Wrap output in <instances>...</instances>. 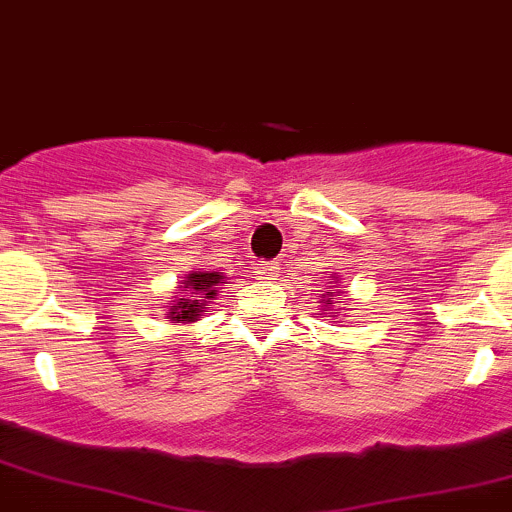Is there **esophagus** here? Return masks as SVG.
I'll use <instances>...</instances> for the list:
<instances>
[{"mask_svg": "<svg viewBox=\"0 0 512 512\" xmlns=\"http://www.w3.org/2000/svg\"><path fill=\"white\" fill-rule=\"evenodd\" d=\"M278 273V266L273 261H258V263H254V276L256 278H268V281H271L273 276H276Z\"/></svg>", "mask_w": 512, "mask_h": 512, "instance_id": "obj_1", "label": "esophagus"}]
</instances>
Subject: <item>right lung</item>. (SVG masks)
<instances>
[{"label": "right lung", "mask_w": 512, "mask_h": 512, "mask_svg": "<svg viewBox=\"0 0 512 512\" xmlns=\"http://www.w3.org/2000/svg\"><path fill=\"white\" fill-rule=\"evenodd\" d=\"M221 273L217 271H194L189 273L187 281H184V288H189V293H194L192 298H177V303L170 305L172 318L175 320H194L199 313H202V305L207 303V298H214V286L221 283Z\"/></svg>", "instance_id": "obj_1"}]
</instances>
